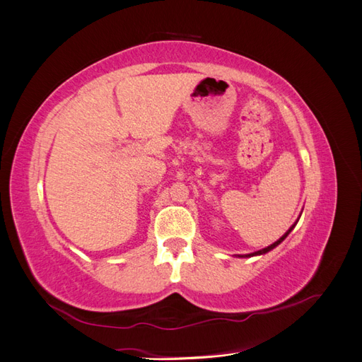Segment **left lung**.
<instances>
[{"mask_svg": "<svg viewBox=\"0 0 362 362\" xmlns=\"http://www.w3.org/2000/svg\"><path fill=\"white\" fill-rule=\"evenodd\" d=\"M295 226H296V223H295V224H293L292 227H290V228H288V230H287V232H286V233H284L283 236H281V238H279V240H278L276 243H273V244H270V245H269V247H266V249H261V250H258V252H255V253H249V255H238V257H241V258H243V257H244V258H250V257H257V255H264V253H267V252H270L272 249H275L278 244H281V243H283V241L286 240V238H287V235H288L290 232H292V230H293V227H295Z\"/></svg>", "mask_w": 362, "mask_h": 362, "instance_id": "left-lung-1", "label": "left lung"}]
</instances>
